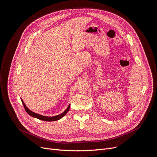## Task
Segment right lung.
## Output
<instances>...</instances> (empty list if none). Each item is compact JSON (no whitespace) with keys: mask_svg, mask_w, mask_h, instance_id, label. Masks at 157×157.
<instances>
[{"mask_svg":"<svg viewBox=\"0 0 157 157\" xmlns=\"http://www.w3.org/2000/svg\"><path fill=\"white\" fill-rule=\"evenodd\" d=\"M21 101H22L23 107H24V108H25V110L26 111V112H27L28 114H29V115H31V116L33 117L36 118H38V119H39V120L44 121H49V122H51V121H58V120L60 119V118H61L63 117H64V116L66 115V114L67 113V112H68L69 110V108H70V105H69L68 106V107L67 108V109H66V110H65L63 113L60 114L59 115H56V116H54V117H46V116L40 115H39V114H37V113H34V112H33V111H30L29 109L26 107L25 104L24 103V102L23 101V100H22L21 99Z\"/></svg>","mask_w":157,"mask_h":157,"instance_id":"obj_1","label":"right lung"}]
</instances>
